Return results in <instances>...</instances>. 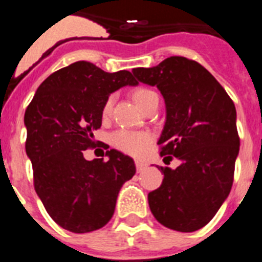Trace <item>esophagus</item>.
Returning <instances> with one entry per match:
<instances>
[{"mask_svg":"<svg viewBox=\"0 0 262 262\" xmlns=\"http://www.w3.org/2000/svg\"><path fill=\"white\" fill-rule=\"evenodd\" d=\"M135 166H136V170H138V172H142V170H144V168L147 166V164L142 163V161H135Z\"/></svg>","mask_w":262,"mask_h":262,"instance_id":"1","label":"esophagus"}]
</instances>
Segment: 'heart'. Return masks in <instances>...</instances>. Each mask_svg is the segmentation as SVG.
<instances>
[{"label":"heart","mask_w":262,"mask_h":262,"mask_svg":"<svg viewBox=\"0 0 262 262\" xmlns=\"http://www.w3.org/2000/svg\"><path fill=\"white\" fill-rule=\"evenodd\" d=\"M133 98L139 107L144 110L155 98H159L154 90L145 86H138L134 89ZM113 105H114V96H108L102 105L101 115L102 119L106 120L110 118L111 111H113ZM110 142L113 147H115L118 151L123 154L131 155V156L139 157L145 152L147 147L151 144L152 136L144 131H128V129H120L113 134L110 138Z\"/></svg>","instance_id":"heart-1"}]
</instances>
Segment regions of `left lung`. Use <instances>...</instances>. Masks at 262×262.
<instances>
[{"instance_id":"left-lung-1","label":"left lung","mask_w":262,"mask_h":262,"mask_svg":"<svg viewBox=\"0 0 262 262\" xmlns=\"http://www.w3.org/2000/svg\"><path fill=\"white\" fill-rule=\"evenodd\" d=\"M133 73L144 84L156 85L165 99L160 155L181 160L176 169L159 166L164 180L148 194L149 209L170 230H200L232 187L240 145L233 101L205 67L184 56H170Z\"/></svg>"}]
</instances>
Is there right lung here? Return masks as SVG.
<instances>
[{
    "mask_svg": "<svg viewBox=\"0 0 262 262\" xmlns=\"http://www.w3.org/2000/svg\"><path fill=\"white\" fill-rule=\"evenodd\" d=\"M136 84L128 71L107 73L92 62L76 61L48 76L27 106L26 154L34 187L64 230L102 228L114 214L122 185L135 174L134 160L115 149L106 152L107 161H88L84 151L97 145L93 133L102 124L108 94Z\"/></svg>",
    "mask_w": 262,
    "mask_h": 262,
    "instance_id": "right-lung-1",
    "label": "right lung"
}]
</instances>
